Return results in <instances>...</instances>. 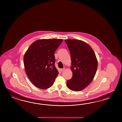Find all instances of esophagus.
Segmentation results:
<instances>
[{
    "label": "esophagus",
    "instance_id": "obj_1",
    "mask_svg": "<svg viewBox=\"0 0 122 122\" xmlns=\"http://www.w3.org/2000/svg\"><path fill=\"white\" fill-rule=\"evenodd\" d=\"M65 68H61V71H64L65 70Z\"/></svg>",
    "mask_w": 122,
    "mask_h": 122
}]
</instances>
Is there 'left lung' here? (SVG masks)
<instances>
[{"instance_id": "obj_1", "label": "left lung", "mask_w": 122, "mask_h": 122, "mask_svg": "<svg viewBox=\"0 0 122 122\" xmlns=\"http://www.w3.org/2000/svg\"><path fill=\"white\" fill-rule=\"evenodd\" d=\"M71 54L72 77L67 82L70 90L82 91L89 85L97 68L96 55L91 46L78 40H65Z\"/></svg>"}]
</instances>
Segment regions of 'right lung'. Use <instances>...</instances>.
<instances>
[{
  "mask_svg": "<svg viewBox=\"0 0 122 122\" xmlns=\"http://www.w3.org/2000/svg\"><path fill=\"white\" fill-rule=\"evenodd\" d=\"M62 39H42L32 43L24 56L29 79L38 88L46 89L54 84L58 71L55 66L54 52Z\"/></svg>",
  "mask_w": 122,
  "mask_h": 122,
  "instance_id": "right-lung-1",
  "label": "right lung"
}]
</instances>
